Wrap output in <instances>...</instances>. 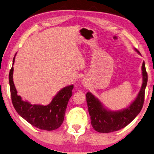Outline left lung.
Segmentation results:
<instances>
[{
  "label": "left lung",
  "mask_w": 154,
  "mask_h": 154,
  "mask_svg": "<svg viewBox=\"0 0 154 154\" xmlns=\"http://www.w3.org/2000/svg\"><path fill=\"white\" fill-rule=\"evenodd\" d=\"M136 51L139 53L137 50ZM142 70L143 83L141 89L136 99L126 109L119 112H112L106 109L98 99L95 98L91 93L88 92L86 94L91 125L96 131L103 133L117 131L127 126L140 113L144 104L145 88L148 80L144 62L142 63Z\"/></svg>",
  "instance_id": "obj_1"
}]
</instances>
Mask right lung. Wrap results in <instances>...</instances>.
Returning <instances> with one entry per match:
<instances>
[{
    "label": "right lung",
    "instance_id": "right-lung-1",
    "mask_svg": "<svg viewBox=\"0 0 154 154\" xmlns=\"http://www.w3.org/2000/svg\"><path fill=\"white\" fill-rule=\"evenodd\" d=\"M14 59L15 56L13 58V64ZM13 70L12 66L10 71L9 82L12 102L17 113L30 124L39 129L50 131L59 128L63 122L67 105L72 95L73 85L60 90L49 105H31L27 101L22 100L20 96L17 95L13 82Z\"/></svg>",
    "mask_w": 154,
    "mask_h": 154
}]
</instances>
